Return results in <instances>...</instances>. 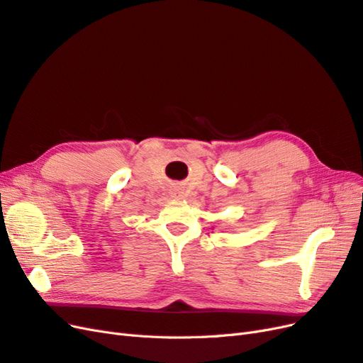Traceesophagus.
I'll return each mask as SVG.
<instances>
[{
    "label": "esophagus",
    "instance_id": "esophagus-1",
    "mask_svg": "<svg viewBox=\"0 0 363 363\" xmlns=\"http://www.w3.org/2000/svg\"><path fill=\"white\" fill-rule=\"evenodd\" d=\"M174 196H180V192L175 191V192H174Z\"/></svg>",
    "mask_w": 363,
    "mask_h": 363
}]
</instances>
